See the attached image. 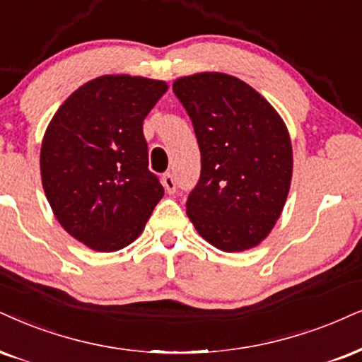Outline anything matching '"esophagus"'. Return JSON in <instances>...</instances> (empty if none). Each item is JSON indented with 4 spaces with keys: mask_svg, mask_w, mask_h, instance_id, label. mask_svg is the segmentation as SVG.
Here are the masks:
<instances>
[{
    "mask_svg": "<svg viewBox=\"0 0 362 362\" xmlns=\"http://www.w3.org/2000/svg\"><path fill=\"white\" fill-rule=\"evenodd\" d=\"M163 185H164V188H166V191L169 194H173V193H176V180H174V176L171 173H166L163 176Z\"/></svg>",
    "mask_w": 362,
    "mask_h": 362,
    "instance_id": "obj_1",
    "label": "esophagus"
}]
</instances>
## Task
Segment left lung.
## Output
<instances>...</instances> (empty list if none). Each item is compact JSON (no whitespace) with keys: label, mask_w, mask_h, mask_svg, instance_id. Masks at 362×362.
<instances>
[{"label":"left lung","mask_w":362,"mask_h":362,"mask_svg":"<svg viewBox=\"0 0 362 362\" xmlns=\"http://www.w3.org/2000/svg\"><path fill=\"white\" fill-rule=\"evenodd\" d=\"M193 122L202 174L186 202L196 231L223 252L257 247L287 202L292 144L276 110L226 74H194L173 83Z\"/></svg>","instance_id":"8db88e82"}]
</instances>
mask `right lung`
I'll use <instances>...</instances> for the list:
<instances>
[{"mask_svg": "<svg viewBox=\"0 0 362 362\" xmlns=\"http://www.w3.org/2000/svg\"><path fill=\"white\" fill-rule=\"evenodd\" d=\"M166 90L163 80L104 75L77 88L48 124L45 194L66 233L95 252L132 243L163 198L142 122Z\"/></svg>", "mask_w": 362, "mask_h": 362, "instance_id": "add662e5", "label": "right lung"}]
</instances>
